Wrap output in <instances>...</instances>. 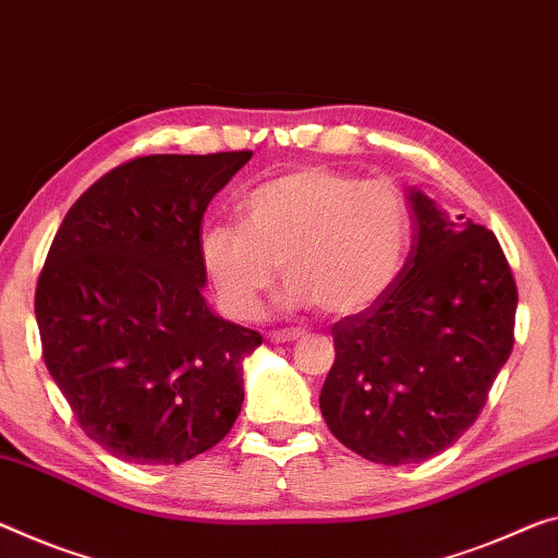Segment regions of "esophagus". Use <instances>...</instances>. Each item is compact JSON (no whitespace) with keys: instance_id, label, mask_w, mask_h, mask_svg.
<instances>
[{"instance_id":"34e87169","label":"esophagus","mask_w":558,"mask_h":558,"mask_svg":"<svg viewBox=\"0 0 558 558\" xmlns=\"http://www.w3.org/2000/svg\"><path fill=\"white\" fill-rule=\"evenodd\" d=\"M304 337V329H284V331H271L269 341L271 344H289V341H296Z\"/></svg>"}]
</instances>
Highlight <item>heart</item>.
<instances>
[{
	"label": "heart",
	"instance_id": "obj_1",
	"mask_svg": "<svg viewBox=\"0 0 558 558\" xmlns=\"http://www.w3.org/2000/svg\"><path fill=\"white\" fill-rule=\"evenodd\" d=\"M411 244L409 204L397 186L329 167H302L252 190L242 225L199 234V262L221 308L254 319L277 279L291 308L347 319L397 284Z\"/></svg>",
	"mask_w": 558,
	"mask_h": 558
}]
</instances>
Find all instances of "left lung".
Segmentation results:
<instances>
[{
  "instance_id": "8db88e82",
  "label": "left lung",
  "mask_w": 558,
  "mask_h": 558,
  "mask_svg": "<svg viewBox=\"0 0 558 558\" xmlns=\"http://www.w3.org/2000/svg\"><path fill=\"white\" fill-rule=\"evenodd\" d=\"M414 244L397 284L331 327L319 407L331 434L376 464H416L476 422L513 349L517 281L494 231L409 190Z\"/></svg>"
}]
</instances>
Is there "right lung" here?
<instances>
[{
	"mask_svg": "<svg viewBox=\"0 0 558 558\" xmlns=\"http://www.w3.org/2000/svg\"><path fill=\"white\" fill-rule=\"evenodd\" d=\"M252 151L151 154L97 179L39 274L41 356L84 434L132 464H182L219 444L262 333L202 289V219Z\"/></svg>",
	"mask_w": 558,
	"mask_h": 558,
	"instance_id": "obj_1",
	"label": "right lung"
}]
</instances>
